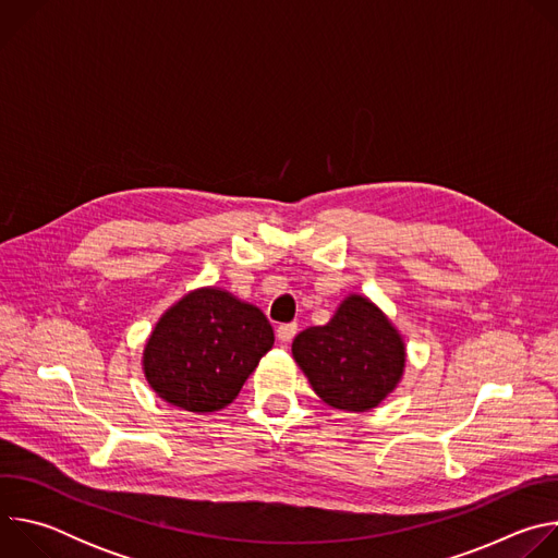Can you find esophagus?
Listing matches in <instances>:
<instances>
[{"label":"esophagus","mask_w":558,"mask_h":558,"mask_svg":"<svg viewBox=\"0 0 558 558\" xmlns=\"http://www.w3.org/2000/svg\"><path fill=\"white\" fill-rule=\"evenodd\" d=\"M295 333H298V325H295V323H289V325H280V327H278V340H280L282 344H289V342L295 338Z\"/></svg>","instance_id":"34e87169"}]
</instances>
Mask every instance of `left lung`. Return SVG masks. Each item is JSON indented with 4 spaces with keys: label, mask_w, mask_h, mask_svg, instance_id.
<instances>
[{
    "label": "left lung",
    "mask_w": 558,
    "mask_h": 558,
    "mask_svg": "<svg viewBox=\"0 0 558 558\" xmlns=\"http://www.w3.org/2000/svg\"><path fill=\"white\" fill-rule=\"evenodd\" d=\"M293 357L313 390L340 411L375 409L404 373L407 349L388 317L364 295H349L325 327L293 340Z\"/></svg>",
    "instance_id": "1"
}]
</instances>
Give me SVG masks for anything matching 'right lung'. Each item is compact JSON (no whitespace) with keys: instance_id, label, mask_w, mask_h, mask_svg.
I'll list each match as a JSON object with an SVG mask.
<instances>
[{"instance_id":"right-lung-1","label":"right lung","mask_w":558,"mask_h":558,"mask_svg":"<svg viewBox=\"0 0 558 558\" xmlns=\"http://www.w3.org/2000/svg\"><path fill=\"white\" fill-rule=\"evenodd\" d=\"M271 347L274 329L258 306L220 289H196L158 320L143 368L166 402L214 413L235 400Z\"/></svg>"}]
</instances>
